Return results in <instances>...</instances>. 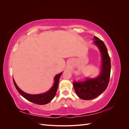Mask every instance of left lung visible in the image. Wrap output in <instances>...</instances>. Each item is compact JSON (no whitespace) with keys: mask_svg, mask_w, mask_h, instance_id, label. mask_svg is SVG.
Returning <instances> with one entry per match:
<instances>
[{"mask_svg":"<svg viewBox=\"0 0 129 129\" xmlns=\"http://www.w3.org/2000/svg\"><path fill=\"white\" fill-rule=\"evenodd\" d=\"M93 39V44L99 49L102 57L100 74L95 78H86L84 81L73 82L77 95L84 100L93 99L101 94L107 89L110 80L111 61L107 48L99 38L95 36Z\"/></svg>","mask_w":129,"mask_h":129,"instance_id":"1","label":"left lung"}]
</instances>
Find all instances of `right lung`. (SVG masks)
Wrapping results in <instances>:
<instances>
[{
  "mask_svg": "<svg viewBox=\"0 0 129 129\" xmlns=\"http://www.w3.org/2000/svg\"><path fill=\"white\" fill-rule=\"evenodd\" d=\"M62 73L57 74L55 76V77H54V82L52 88H50L48 91H47L45 93H41V94H29V93H26L22 91L18 87V85H17L14 79L13 78V83L18 92L20 93L22 97H24L25 99L35 104L44 105L49 103L50 101L54 99V97H55L57 90L60 77L62 75Z\"/></svg>",
  "mask_w": 129,
  "mask_h": 129,
  "instance_id": "obj_1",
  "label": "right lung"
}]
</instances>
